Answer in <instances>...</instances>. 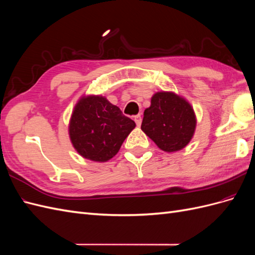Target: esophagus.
Listing matches in <instances>:
<instances>
[{
  "instance_id": "1",
  "label": "esophagus",
  "mask_w": 255,
  "mask_h": 255,
  "mask_svg": "<svg viewBox=\"0 0 255 255\" xmlns=\"http://www.w3.org/2000/svg\"><path fill=\"white\" fill-rule=\"evenodd\" d=\"M134 121H135V123L137 125V127H140V125H141V116L140 115H136L135 117H134Z\"/></svg>"
}]
</instances>
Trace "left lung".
Masks as SVG:
<instances>
[{
	"label": "left lung",
	"instance_id": "left-lung-1",
	"mask_svg": "<svg viewBox=\"0 0 255 255\" xmlns=\"http://www.w3.org/2000/svg\"><path fill=\"white\" fill-rule=\"evenodd\" d=\"M196 128V116L190 104L173 92H157L143 113L141 129L166 152L183 149Z\"/></svg>",
	"mask_w": 255,
	"mask_h": 255
}]
</instances>
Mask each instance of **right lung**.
Returning <instances> with one entry per match:
<instances>
[{
  "label": "right lung",
  "instance_id": "right-lung-1",
  "mask_svg": "<svg viewBox=\"0 0 255 255\" xmlns=\"http://www.w3.org/2000/svg\"><path fill=\"white\" fill-rule=\"evenodd\" d=\"M135 126L118 106L103 97L90 96L82 98L75 105L69 135L83 157L106 161L118 153Z\"/></svg>",
  "mask_w": 255,
  "mask_h": 255
}]
</instances>
